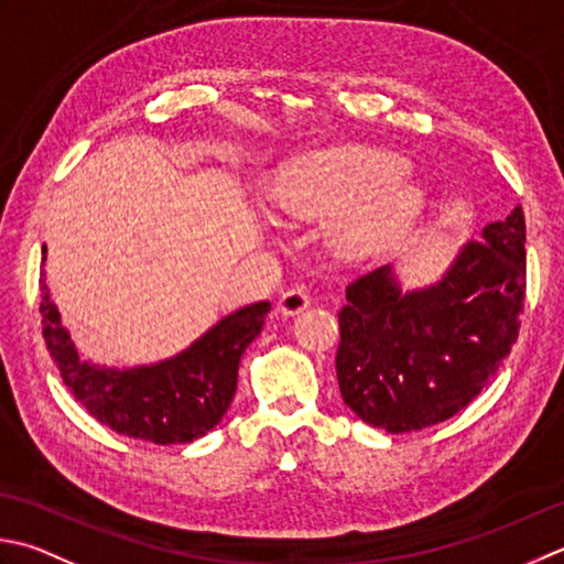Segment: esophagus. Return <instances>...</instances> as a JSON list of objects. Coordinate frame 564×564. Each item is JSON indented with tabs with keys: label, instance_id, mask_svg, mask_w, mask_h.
I'll list each match as a JSON object with an SVG mask.
<instances>
[{
	"label": "esophagus",
	"instance_id": "esophagus-1",
	"mask_svg": "<svg viewBox=\"0 0 564 564\" xmlns=\"http://www.w3.org/2000/svg\"><path fill=\"white\" fill-rule=\"evenodd\" d=\"M307 305H311V295H307L305 289H291L279 297V313L285 317L303 313Z\"/></svg>",
	"mask_w": 564,
	"mask_h": 564
}]
</instances>
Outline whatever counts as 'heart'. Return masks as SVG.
<instances>
[{
	"label": "heart",
	"instance_id": "heart-1",
	"mask_svg": "<svg viewBox=\"0 0 564 564\" xmlns=\"http://www.w3.org/2000/svg\"><path fill=\"white\" fill-rule=\"evenodd\" d=\"M391 151L345 147L297 159L271 187V200L295 219L339 215L333 241L345 257H369L401 235L423 207V191Z\"/></svg>",
	"mask_w": 564,
	"mask_h": 564
}]
</instances>
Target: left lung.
<instances>
[{
  "label": "left lung",
  "mask_w": 564,
  "mask_h": 564,
  "mask_svg": "<svg viewBox=\"0 0 564 564\" xmlns=\"http://www.w3.org/2000/svg\"><path fill=\"white\" fill-rule=\"evenodd\" d=\"M525 297L521 205L459 247L445 273L403 291L391 263L347 285L337 381L345 403L386 433L457 415L511 355Z\"/></svg>",
  "instance_id": "8db88e82"
}]
</instances>
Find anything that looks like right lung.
Returning <instances> with one entry per match:
<instances>
[{
	"mask_svg": "<svg viewBox=\"0 0 564 564\" xmlns=\"http://www.w3.org/2000/svg\"><path fill=\"white\" fill-rule=\"evenodd\" d=\"M39 285L43 339L75 401L115 433L156 445L193 443L223 421L237 391L239 359L271 311L269 301L249 303L217 319L175 357L115 369L80 359L51 301L46 273Z\"/></svg>",
	"mask_w": 564,
	"mask_h": 564,
	"instance_id": "obj_1",
	"label": "right lung"
}]
</instances>
